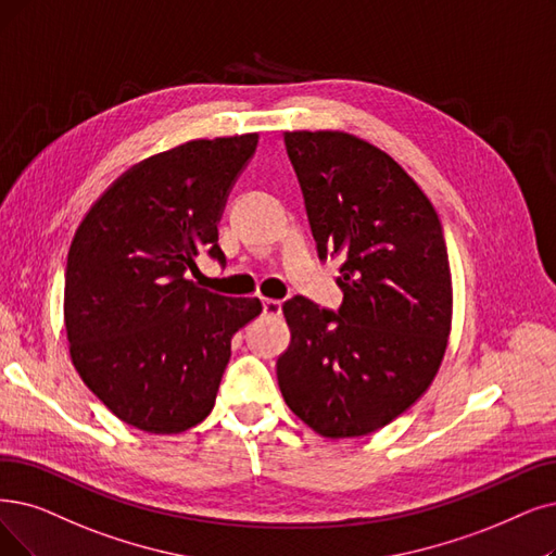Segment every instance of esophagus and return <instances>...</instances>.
Wrapping results in <instances>:
<instances>
[{
	"label": "esophagus",
	"mask_w": 556,
	"mask_h": 556,
	"mask_svg": "<svg viewBox=\"0 0 556 556\" xmlns=\"http://www.w3.org/2000/svg\"><path fill=\"white\" fill-rule=\"evenodd\" d=\"M262 313L264 317H280L282 315V303L276 299H264L262 301Z\"/></svg>",
	"instance_id": "obj_1"
}]
</instances>
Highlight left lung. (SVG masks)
I'll use <instances>...</instances> for the list:
<instances>
[{
    "label": "left lung",
    "mask_w": 556,
    "mask_h": 556,
    "mask_svg": "<svg viewBox=\"0 0 556 556\" xmlns=\"http://www.w3.org/2000/svg\"><path fill=\"white\" fill-rule=\"evenodd\" d=\"M317 253L342 255L338 313L285 301L276 363L287 406L324 438L383 429L427 392L452 330L440 218L388 152L346 131H287Z\"/></svg>",
    "instance_id": "1"
}]
</instances>
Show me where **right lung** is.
I'll list each match as a JSON object with an SVG mask.
<instances>
[{
  "mask_svg": "<svg viewBox=\"0 0 556 556\" xmlns=\"http://www.w3.org/2000/svg\"><path fill=\"white\" fill-rule=\"evenodd\" d=\"M257 135L198 139L143 160L79 224L63 319L81 381L125 425L182 433L210 415L230 340L262 313L189 280L195 257L226 262L216 224Z\"/></svg>",
  "mask_w": 556,
  "mask_h": 556,
  "instance_id": "add662e5",
  "label": "right lung"
}]
</instances>
